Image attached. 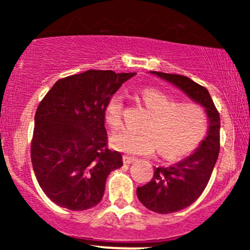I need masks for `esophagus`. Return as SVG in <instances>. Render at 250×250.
<instances>
[{
    "label": "esophagus",
    "instance_id": "1",
    "mask_svg": "<svg viewBox=\"0 0 250 250\" xmlns=\"http://www.w3.org/2000/svg\"><path fill=\"white\" fill-rule=\"evenodd\" d=\"M136 160V157L129 156V155H125V156H123V163H125V165H130V163L135 162Z\"/></svg>",
    "mask_w": 250,
    "mask_h": 250
}]
</instances>
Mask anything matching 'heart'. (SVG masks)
Here are the masks:
<instances>
[{
  "label": "heart",
  "mask_w": 250,
  "mask_h": 250,
  "mask_svg": "<svg viewBox=\"0 0 250 250\" xmlns=\"http://www.w3.org/2000/svg\"><path fill=\"white\" fill-rule=\"evenodd\" d=\"M141 99L150 115L137 131L123 128L110 136L113 148L133 155H149L159 149L167 160L179 159L200 145L208 130L205 109L194 103H179L173 97L154 88L141 91ZM123 95L114 94L105 105V121L119 127L122 119Z\"/></svg>",
  "instance_id": "b5f03b06"
}]
</instances>
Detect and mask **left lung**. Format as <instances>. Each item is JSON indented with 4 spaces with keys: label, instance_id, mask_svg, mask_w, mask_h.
Segmentation results:
<instances>
[{
    "label": "left lung",
    "instance_id": "obj_1",
    "mask_svg": "<svg viewBox=\"0 0 250 250\" xmlns=\"http://www.w3.org/2000/svg\"><path fill=\"white\" fill-rule=\"evenodd\" d=\"M173 83L206 109L209 128L207 137L190 156L170 166L155 168L147 185L136 190L140 202L155 213L169 214L188 207L207 187L220 150V114L209 91L187 76L150 71Z\"/></svg>",
    "mask_w": 250,
    "mask_h": 250
}]
</instances>
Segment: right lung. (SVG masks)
I'll use <instances>...</instances> for the list:
<instances>
[{"mask_svg": "<svg viewBox=\"0 0 250 250\" xmlns=\"http://www.w3.org/2000/svg\"><path fill=\"white\" fill-rule=\"evenodd\" d=\"M136 73L87 70L60 79L40 102L30 156L40 187L57 206L85 210L102 200L122 155L108 148L104 109Z\"/></svg>", "mask_w": 250, "mask_h": 250, "instance_id": "add662e5", "label": "right lung"}]
</instances>
